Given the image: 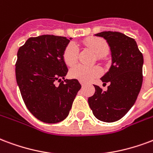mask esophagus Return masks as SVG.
<instances>
[{
	"label": "esophagus",
	"mask_w": 153,
	"mask_h": 153,
	"mask_svg": "<svg viewBox=\"0 0 153 153\" xmlns=\"http://www.w3.org/2000/svg\"><path fill=\"white\" fill-rule=\"evenodd\" d=\"M80 84H81V86H82V87H84V86H85V83L82 82H80Z\"/></svg>",
	"instance_id": "esophagus-1"
}]
</instances>
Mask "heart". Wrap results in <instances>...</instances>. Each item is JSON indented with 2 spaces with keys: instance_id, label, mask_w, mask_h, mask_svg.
I'll list each match as a JSON object with an SVG mask.
<instances>
[{
  "instance_id": "obj_1",
  "label": "heart",
  "mask_w": 153,
  "mask_h": 153,
  "mask_svg": "<svg viewBox=\"0 0 153 153\" xmlns=\"http://www.w3.org/2000/svg\"><path fill=\"white\" fill-rule=\"evenodd\" d=\"M82 45L90 48L97 54V56L103 57L109 51L108 42L100 37H88L82 40ZM79 48L74 43L68 44L62 53V59L68 66H73L79 58ZM102 74V70L99 66H84L78 65L70 71V76L83 82H90L99 77Z\"/></svg>"
}]
</instances>
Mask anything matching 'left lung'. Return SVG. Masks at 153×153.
<instances>
[{
	"label": "left lung",
	"mask_w": 153,
	"mask_h": 153,
	"mask_svg": "<svg viewBox=\"0 0 153 153\" xmlns=\"http://www.w3.org/2000/svg\"><path fill=\"white\" fill-rule=\"evenodd\" d=\"M96 36L104 37L110 46L112 65L100 79L108 90L94 85L95 93L88 104L97 119L114 123L121 119L136 100L143 82V54L133 38L117 31H102ZM104 83V84H105Z\"/></svg>",
	"instance_id": "1"
}]
</instances>
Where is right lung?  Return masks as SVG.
Masks as SVG:
<instances>
[{
    "mask_svg": "<svg viewBox=\"0 0 153 153\" xmlns=\"http://www.w3.org/2000/svg\"><path fill=\"white\" fill-rule=\"evenodd\" d=\"M70 39L53 35L30 37L17 53L15 74L22 100L30 114L45 123L65 119L81 88L77 79L63 80L68 69L62 53Z\"/></svg>",
    "mask_w": 153,
    "mask_h": 153,
    "instance_id": "obj_1",
    "label": "right lung"
}]
</instances>
